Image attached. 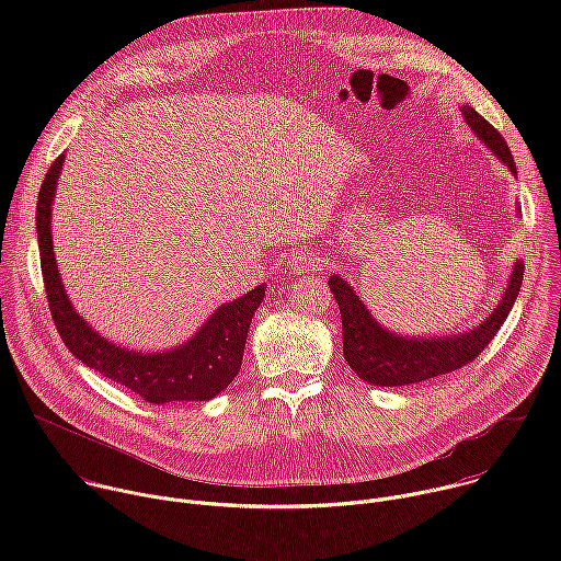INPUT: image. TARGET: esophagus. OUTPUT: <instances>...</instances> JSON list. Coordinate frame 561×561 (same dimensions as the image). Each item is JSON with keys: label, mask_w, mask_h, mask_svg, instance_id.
I'll return each instance as SVG.
<instances>
[{"label": "esophagus", "mask_w": 561, "mask_h": 561, "mask_svg": "<svg viewBox=\"0 0 561 561\" xmlns=\"http://www.w3.org/2000/svg\"><path fill=\"white\" fill-rule=\"evenodd\" d=\"M314 262H317L314 253H310V251H295L290 255V260H288V268H290L293 275H301V273L310 271L314 266Z\"/></svg>", "instance_id": "esophagus-1"}]
</instances>
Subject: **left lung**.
<instances>
[{
    "label": "left lung",
    "instance_id": "obj_1",
    "mask_svg": "<svg viewBox=\"0 0 561 561\" xmlns=\"http://www.w3.org/2000/svg\"><path fill=\"white\" fill-rule=\"evenodd\" d=\"M461 115L470 130L517 178L515 159L504 137L474 108L461 106ZM515 213L522 215L519 204ZM522 277L524 262L517 260L497 308L479 327L448 337H411L383 329L353 286L333 273L329 286L342 314L344 357L357 377L373 386H407L453 373L472 362L497 335L519 295Z\"/></svg>",
    "mask_w": 561,
    "mask_h": 561
}]
</instances>
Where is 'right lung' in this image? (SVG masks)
I'll return each mask as SVG.
<instances>
[{
    "instance_id": "obj_1",
    "label": "right lung",
    "mask_w": 561,
    "mask_h": 561,
    "mask_svg": "<svg viewBox=\"0 0 561 561\" xmlns=\"http://www.w3.org/2000/svg\"><path fill=\"white\" fill-rule=\"evenodd\" d=\"M61 167L64 154L55 159L39 188L35 224L48 308L66 348L84 366L126 386L150 404L206 402L219 394L242 368L247 335L266 295V284L221 304L191 340L175 348L148 353L106 340L72 308L57 271L50 217Z\"/></svg>"
}]
</instances>
